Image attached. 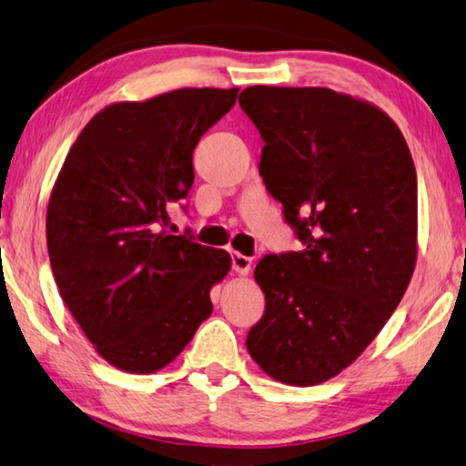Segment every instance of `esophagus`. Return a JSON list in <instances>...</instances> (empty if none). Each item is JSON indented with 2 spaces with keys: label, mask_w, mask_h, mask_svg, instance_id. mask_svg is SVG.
Instances as JSON below:
<instances>
[{
  "label": "esophagus",
  "mask_w": 466,
  "mask_h": 466,
  "mask_svg": "<svg viewBox=\"0 0 466 466\" xmlns=\"http://www.w3.org/2000/svg\"><path fill=\"white\" fill-rule=\"evenodd\" d=\"M250 265H253V259H250V257L240 255V253L232 255V269L236 273H240V276H248Z\"/></svg>",
  "instance_id": "34e87169"
}]
</instances>
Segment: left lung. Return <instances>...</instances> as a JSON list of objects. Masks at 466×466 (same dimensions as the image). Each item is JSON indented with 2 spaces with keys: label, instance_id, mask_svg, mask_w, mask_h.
Here are the masks:
<instances>
[{
  "label": "left lung",
  "instance_id": "obj_1",
  "mask_svg": "<svg viewBox=\"0 0 466 466\" xmlns=\"http://www.w3.org/2000/svg\"><path fill=\"white\" fill-rule=\"evenodd\" d=\"M261 176L305 242L268 255L247 349L269 378L317 386L352 365L396 311L417 263V172L392 117L326 86H248Z\"/></svg>",
  "mask_w": 466,
  "mask_h": 466
}]
</instances>
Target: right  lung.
<instances>
[{
  "instance_id": "add662e5",
  "label": "right lung",
  "mask_w": 466,
  "mask_h": 466,
  "mask_svg": "<svg viewBox=\"0 0 466 466\" xmlns=\"http://www.w3.org/2000/svg\"><path fill=\"white\" fill-rule=\"evenodd\" d=\"M238 88H176L117 101L70 147L47 207L51 271L66 307L109 365L155 373L211 315L230 253L161 230L195 182L193 151Z\"/></svg>"
}]
</instances>
